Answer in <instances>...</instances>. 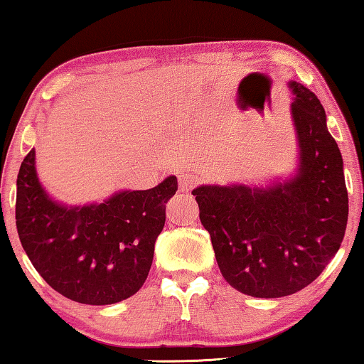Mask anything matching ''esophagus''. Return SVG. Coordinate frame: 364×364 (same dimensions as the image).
<instances>
[{
    "mask_svg": "<svg viewBox=\"0 0 364 364\" xmlns=\"http://www.w3.org/2000/svg\"><path fill=\"white\" fill-rule=\"evenodd\" d=\"M198 183V177L193 176V173H188V172H182L181 176H178V187H181V191L187 192L193 188Z\"/></svg>",
    "mask_w": 364,
    "mask_h": 364,
    "instance_id": "obj_1",
    "label": "esophagus"
}]
</instances>
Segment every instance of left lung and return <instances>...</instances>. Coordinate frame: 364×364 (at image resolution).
<instances>
[{"mask_svg":"<svg viewBox=\"0 0 364 364\" xmlns=\"http://www.w3.org/2000/svg\"><path fill=\"white\" fill-rule=\"evenodd\" d=\"M288 87L295 171L263 186L208 183L192 191L223 278L255 298L293 295L316 280L340 250L348 222L343 159L325 109L300 82Z\"/></svg>","mask_w":364,"mask_h":364,"instance_id":"left-lung-1","label":"left lung"}]
</instances>
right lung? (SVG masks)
<instances>
[{"label":"right lung","mask_w":364,"mask_h":364,"mask_svg":"<svg viewBox=\"0 0 364 364\" xmlns=\"http://www.w3.org/2000/svg\"><path fill=\"white\" fill-rule=\"evenodd\" d=\"M177 191L168 176L149 191H119L106 200L68 205L49 196L31 149L16 181V228L33 267L51 288L84 305H112L141 290L154 245Z\"/></svg>","instance_id":"add662e5"}]
</instances>
